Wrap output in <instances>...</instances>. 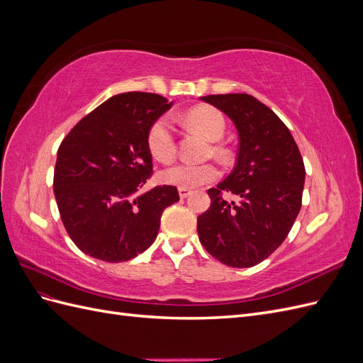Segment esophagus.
<instances>
[{
    "label": "esophagus",
    "instance_id": "1",
    "mask_svg": "<svg viewBox=\"0 0 363 363\" xmlns=\"http://www.w3.org/2000/svg\"><path fill=\"white\" fill-rule=\"evenodd\" d=\"M179 195H180V199H188V196L191 195V191L189 189H184V188H179Z\"/></svg>",
    "mask_w": 363,
    "mask_h": 363
}]
</instances>
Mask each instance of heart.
I'll return each instance as SVG.
<instances>
[{"label":"heart","instance_id":"heart-1","mask_svg":"<svg viewBox=\"0 0 363 363\" xmlns=\"http://www.w3.org/2000/svg\"><path fill=\"white\" fill-rule=\"evenodd\" d=\"M186 124L199 131L208 140H219L225 133V119L223 113L213 107H195L184 116ZM147 145L151 156L162 163H168L175 157L177 142L171 119L160 116L151 124L147 133ZM221 155V150H216ZM219 169L213 163H189L182 162L160 172V180L175 188L194 189L199 186L212 183L218 179Z\"/></svg>","mask_w":363,"mask_h":363}]
</instances>
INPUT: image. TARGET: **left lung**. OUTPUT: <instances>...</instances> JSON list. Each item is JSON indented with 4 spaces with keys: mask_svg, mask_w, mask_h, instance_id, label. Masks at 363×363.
<instances>
[{
    "mask_svg": "<svg viewBox=\"0 0 363 363\" xmlns=\"http://www.w3.org/2000/svg\"><path fill=\"white\" fill-rule=\"evenodd\" d=\"M201 100L233 121L239 135L236 164L208 189L211 207L196 219L200 242L216 260L250 268L276 251L301 208L304 163L289 128L248 94L207 95ZM235 194L238 202L223 195Z\"/></svg>",
    "mask_w": 363,
    "mask_h": 363,
    "instance_id": "8db88e82",
    "label": "left lung"
}]
</instances>
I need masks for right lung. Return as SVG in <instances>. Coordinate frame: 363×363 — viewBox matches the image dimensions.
Returning a JSON list of instances; mask_svg holds the SVG:
<instances>
[{
	"mask_svg": "<svg viewBox=\"0 0 363 363\" xmlns=\"http://www.w3.org/2000/svg\"><path fill=\"white\" fill-rule=\"evenodd\" d=\"M172 106L148 92L108 98L65 136L54 168L62 223L84 255L118 263L155 242L175 186L142 188L152 174L147 133Z\"/></svg>",
	"mask_w": 363,
	"mask_h": 363,
	"instance_id": "right-lung-1",
	"label": "right lung"
}]
</instances>
